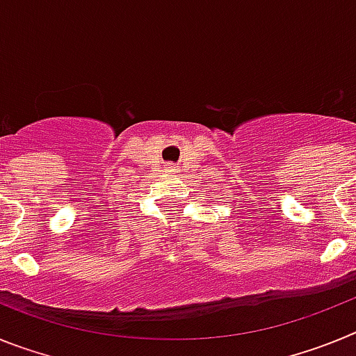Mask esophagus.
<instances>
[{
  "instance_id": "esophagus-1",
  "label": "esophagus",
  "mask_w": 356,
  "mask_h": 356,
  "mask_svg": "<svg viewBox=\"0 0 356 356\" xmlns=\"http://www.w3.org/2000/svg\"><path fill=\"white\" fill-rule=\"evenodd\" d=\"M169 169H171V171H175V165L171 163V165H169Z\"/></svg>"
}]
</instances>
